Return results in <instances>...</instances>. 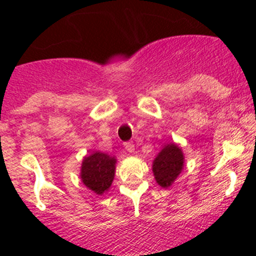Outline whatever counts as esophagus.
I'll return each instance as SVG.
<instances>
[{"mask_svg": "<svg viewBox=\"0 0 256 256\" xmlns=\"http://www.w3.org/2000/svg\"><path fill=\"white\" fill-rule=\"evenodd\" d=\"M124 148H126L128 152H133V151H134V144H133V142H126V144H124Z\"/></svg>", "mask_w": 256, "mask_h": 256, "instance_id": "esophagus-1", "label": "esophagus"}]
</instances>
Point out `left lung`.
I'll return each mask as SVG.
<instances>
[{"label":"left lung","instance_id":"left-lung-1","mask_svg":"<svg viewBox=\"0 0 256 256\" xmlns=\"http://www.w3.org/2000/svg\"><path fill=\"white\" fill-rule=\"evenodd\" d=\"M184 155L177 144H168L162 148L152 162V173L156 183L162 188H169L182 173Z\"/></svg>","mask_w":256,"mask_h":256}]
</instances>
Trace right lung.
Returning a JSON list of instances; mask_svg holds the SVG:
<instances>
[{"label": "right lung", "instance_id": "obj_1", "mask_svg": "<svg viewBox=\"0 0 256 256\" xmlns=\"http://www.w3.org/2000/svg\"><path fill=\"white\" fill-rule=\"evenodd\" d=\"M116 158L108 154L94 151L86 155L80 165V180L88 190L101 196L112 187L115 177Z\"/></svg>", "mask_w": 256, "mask_h": 256}]
</instances>
